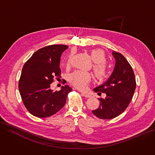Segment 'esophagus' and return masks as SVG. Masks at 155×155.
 <instances>
[{
  "label": "esophagus",
  "mask_w": 155,
  "mask_h": 155,
  "mask_svg": "<svg viewBox=\"0 0 155 155\" xmlns=\"http://www.w3.org/2000/svg\"><path fill=\"white\" fill-rule=\"evenodd\" d=\"M81 95L82 96L85 97H86V98H89V97H91V95L87 93V92H81Z\"/></svg>",
  "instance_id": "1"
}]
</instances>
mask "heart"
<instances>
[{"instance_id": "obj_1", "label": "heart", "mask_w": 155, "mask_h": 155, "mask_svg": "<svg viewBox=\"0 0 155 155\" xmlns=\"http://www.w3.org/2000/svg\"><path fill=\"white\" fill-rule=\"evenodd\" d=\"M91 57L94 61L93 71L95 77L99 81L105 80L110 76V70L106 64L107 58L104 51L99 48L93 49L90 52ZM74 55V51H71L67 59V64L71 63ZM69 81L71 84L80 90H84L91 81V76L85 72L76 71L69 76Z\"/></svg>"}]
</instances>
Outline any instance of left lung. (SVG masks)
I'll use <instances>...</instances> for the list:
<instances>
[{"mask_svg":"<svg viewBox=\"0 0 155 155\" xmlns=\"http://www.w3.org/2000/svg\"><path fill=\"white\" fill-rule=\"evenodd\" d=\"M112 54L116 59L113 73L108 81L94 90L107 95L105 98H98L99 107L92 111L102 119H111L123 113L129 106L136 87L135 74L128 61L115 51Z\"/></svg>","mask_w":155,"mask_h":155,"instance_id":"obj_1","label":"left lung"}]
</instances>
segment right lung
Listing matches in <instances>:
<instances>
[{
    "label": "right lung",
    "mask_w": 155,
    "mask_h": 155,
    "mask_svg": "<svg viewBox=\"0 0 155 155\" xmlns=\"http://www.w3.org/2000/svg\"><path fill=\"white\" fill-rule=\"evenodd\" d=\"M66 45L53 44L34 52L25 63L18 83L22 101L27 110L38 117H47L65 105L68 94L73 91L67 85L59 91L50 89L54 78H61L60 57Z\"/></svg>",
    "instance_id": "obj_1"
}]
</instances>
